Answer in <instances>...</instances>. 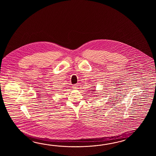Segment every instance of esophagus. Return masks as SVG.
Segmentation results:
<instances>
[{"label": "esophagus", "instance_id": "1", "mask_svg": "<svg viewBox=\"0 0 156 156\" xmlns=\"http://www.w3.org/2000/svg\"><path fill=\"white\" fill-rule=\"evenodd\" d=\"M73 89H77V88H78V86H77V85H74L73 86Z\"/></svg>", "mask_w": 156, "mask_h": 156}]
</instances>
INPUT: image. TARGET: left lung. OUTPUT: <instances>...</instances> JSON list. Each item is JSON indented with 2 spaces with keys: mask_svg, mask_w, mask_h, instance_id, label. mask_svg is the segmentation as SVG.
Wrapping results in <instances>:
<instances>
[{
  "mask_svg": "<svg viewBox=\"0 0 156 156\" xmlns=\"http://www.w3.org/2000/svg\"><path fill=\"white\" fill-rule=\"evenodd\" d=\"M91 90V91H95V90ZM95 94V93H93V94ZM96 94H97V93H96Z\"/></svg>",
  "mask_w": 156,
  "mask_h": 156,
  "instance_id": "8db88e82",
  "label": "left lung"
}]
</instances>
